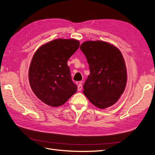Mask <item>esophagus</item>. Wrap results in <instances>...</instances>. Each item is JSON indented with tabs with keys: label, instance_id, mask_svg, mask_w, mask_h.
<instances>
[{
	"label": "esophagus",
	"instance_id": "1",
	"mask_svg": "<svg viewBox=\"0 0 155 155\" xmlns=\"http://www.w3.org/2000/svg\"><path fill=\"white\" fill-rule=\"evenodd\" d=\"M82 88H83V85H81V84H79V85H78V91H81Z\"/></svg>",
	"mask_w": 155,
	"mask_h": 155
}]
</instances>
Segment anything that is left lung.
I'll return each instance as SVG.
<instances>
[{"mask_svg":"<svg viewBox=\"0 0 155 155\" xmlns=\"http://www.w3.org/2000/svg\"><path fill=\"white\" fill-rule=\"evenodd\" d=\"M90 68L83 93L92 104L104 109L113 105L126 87L127 69L122 54L113 45L87 41L80 46Z\"/></svg>","mask_w":155,"mask_h":155,"instance_id":"left-lung-1","label":"left lung"}]
</instances>
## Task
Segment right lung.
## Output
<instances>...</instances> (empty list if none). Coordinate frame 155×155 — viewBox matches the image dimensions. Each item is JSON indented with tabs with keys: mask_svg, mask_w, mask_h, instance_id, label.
<instances>
[{
	"mask_svg": "<svg viewBox=\"0 0 155 155\" xmlns=\"http://www.w3.org/2000/svg\"><path fill=\"white\" fill-rule=\"evenodd\" d=\"M79 42L57 39L42 45L33 56L28 72L32 91L49 106L63 105L76 92L67 62L79 48Z\"/></svg>",
	"mask_w": 155,
	"mask_h": 155,
	"instance_id": "obj_1",
	"label": "right lung"
}]
</instances>
